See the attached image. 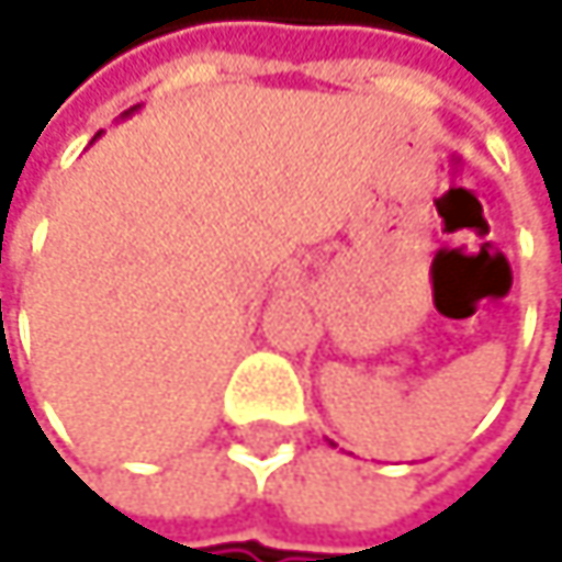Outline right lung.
<instances>
[{"instance_id": "1", "label": "right lung", "mask_w": 562, "mask_h": 562, "mask_svg": "<svg viewBox=\"0 0 562 562\" xmlns=\"http://www.w3.org/2000/svg\"><path fill=\"white\" fill-rule=\"evenodd\" d=\"M137 108H140V104H134V108H131V111H124V114H121V117H131V114H134V111H137ZM98 134H101V131H98ZM98 134H94V137H98Z\"/></svg>"}]
</instances>
